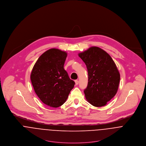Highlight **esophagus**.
<instances>
[{"label": "esophagus", "instance_id": "obj_1", "mask_svg": "<svg viewBox=\"0 0 146 146\" xmlns=\"http://www.w3.org/2000/svg\"><path fill=\"white\" fill-rule=\"evenodd\" d=\"M75 84H76V85L79 84V80H76L75 81Z\"/></svg>", "mask_w": 146, "mask_h": 146}]
</instances>
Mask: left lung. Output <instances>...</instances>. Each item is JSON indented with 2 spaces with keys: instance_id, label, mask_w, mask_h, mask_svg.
<instances>
[{
  "instance_id": "left-lung-1",
  "label": "left lung",
  "mask_w": 146,
  "mask_h": 146,
  "mask_svg": "<svg viewBox=\"0 0 146 146\" xmlns=\"http://www.w3.org/2000/svg\"><path fill=\"white\" fill-rule=\"evenodd\" d=\"M79 56L85 63L88 84L84 92L87 101L95 107L107 104L116 94L120 75L116 65L104 50L92 46Z\"/></svg>"
}]
</instances>
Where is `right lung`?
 Here are the masks:
<instances>
[{
  "mask_svg": "<svg viewBox=\"0 0 146 146\" xmlns=\"http://www.w3.org/2000/svg\"><path fill=\"white\" fill-rule=\"evenodd\" d=\"M67 54L58 49H50L40 56L30 75L35 92L44 104L58 107L66 101L75 82L63 66Z\"/></svg>",
  "mask_w": 146,
  "mask_h": 146,
  "instance_id": "1",
  "label": "right lung"
}]
</instances>
